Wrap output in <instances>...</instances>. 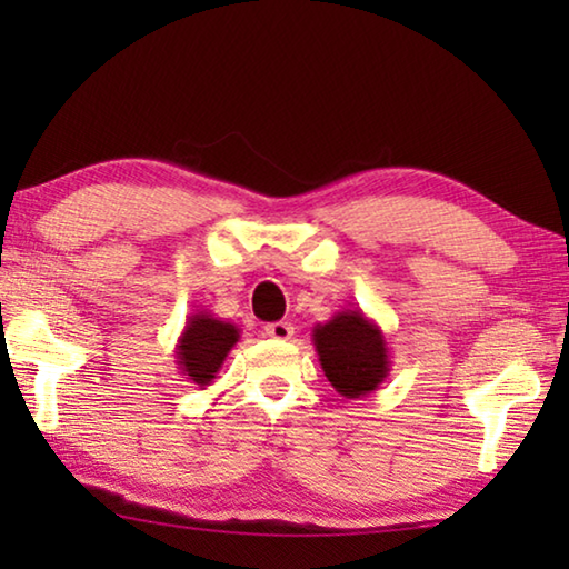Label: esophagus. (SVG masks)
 I'll list each match as a JSON object with an SVG mask.
<instances>
[{"label": "esophagus", "instance_id": "esophagus-1", "mask_svg": "<svg viewBox=\"0 0 569 569\" xmlns=\"http://www.w3.org/2000/svg\"><path fill=\"white\" fill-rule=\"evenodd\" d=\"M266 336H268V339H276V341H288L293 336V323H288V321L268 323Z\"/></svg>", "mask_w": 569, "mask_h": 569}]
</instances>
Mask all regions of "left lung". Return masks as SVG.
Listing matches in <instances>:
<instances>
[{"label": "left lung", "mask_w": 569, "mask_h": 569, "mask_svg": "<svg viewBox=\"0 0 569 569\" xmlns=\"http://www.w3.org/2000/svg\"><path fill=\"white\" fill-rule=\"evenodd\" d=\"M311 339L331 387L346 399L377 391L391 371L383 331L361 308H343L331 321L316 323Z\"/></svg>", "instance_id": "1"}]
</instances>
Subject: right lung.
<instances>
[{
    "instance_id": "add662e5",
    "label": "right lung",
    "mask_w": 569,
    "mask_h": 569,
    "mask_svg": "<svg viewBox=\"0 0 569 569\" xmlns=\"http://www.w3.org/2000/svg\"><path fill=\"white\" fill-rule=\"evenodd\" d=\"M240 341V329L230 321H220L210 311H198L188 316L186 329H182L176 359L182 377L190 383L206 389L213 383L216 373L223 366L230 349Z\"/></svg>"
}]
</instances>
